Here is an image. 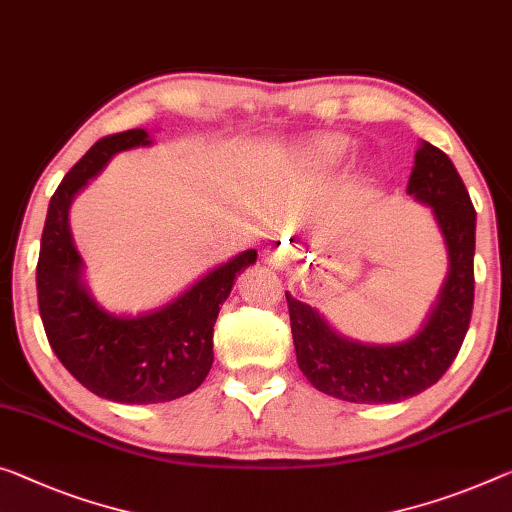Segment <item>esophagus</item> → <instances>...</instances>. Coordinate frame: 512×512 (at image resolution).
Instances as JSON below:
<instances>
[{
    "label": "esophagus",
    "mask_w": 512,
    "mask_h": 512,
    "mask_svg": "<svg viewBox=\"0 0 512 512\" xmlns=\"http://www.w3.org/2000/svg\"><path fill=\"white\" fill-rule=\"evenodd\" d=\"M265 261L270 263V265H279L283 261V251L281 249H270L265 254Z\"/></svg>",
    "instance_id": "1"
}]
</instances>
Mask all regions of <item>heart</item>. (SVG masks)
<instances>
[{
  "mask_svg": "<svg viewBox=\"0 0 512 512\" xmlns=\"http://www.w3.org/2000/svg\"><path fill=\"white\" fill-rule=\"evenodd\" d=\"M345 153H348V144H345V139L341 137L318 139L311 148V157L318 167H329V164L341 162Z\"/></svg>",
  "mask_w": 512,
  "mask_h": 512,
  "instance_id": "1",
  "label": "heart"
}]
</instances>
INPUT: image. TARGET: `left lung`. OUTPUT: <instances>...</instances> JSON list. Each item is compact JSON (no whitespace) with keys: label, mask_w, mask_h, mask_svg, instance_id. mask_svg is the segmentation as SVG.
<instances>
[{"label":"left lung","mask_w":512,"mask_h":512,"mask_svg":"<svg viewBox=\"0 0 512 512\" xmlns=\"http://www.w3.org/2000/svg\"><path fill=\"white\" fill-rule=\"evenodd\" d=\"M435 212L451 258L442 297L423 332L398 345H364L338 336L309 304L286 293L297 364L318 391L348 403H398L432 387L465 341L474 309L476 210L458 169L423 141L407 185Z\"/></svg>","instance_id":"left-lung-1"}]
</instances>
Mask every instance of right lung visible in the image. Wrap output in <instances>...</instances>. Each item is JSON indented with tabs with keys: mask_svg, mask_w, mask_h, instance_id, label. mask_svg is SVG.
Returning <instances> with one entry per match:
<instances>
[{
	"mask_svg": "<svg viewBox=\"0 0 512 512\" xmlns=\"http://www.w3.org/2000/svg\"><path fill=\"white\" fill-rule=\"evenodd\" d=\"M148 144V132L137 128L102 137L84 153L52 194L36 265L38 309L54 355L86 389L125 405L167 403L206 380L219 306L240 270L256 261L254 249L242 251L178 300L139 318L112 316L91 300L68 229L70 201L109 157Z\"/></svg>",
	"mask_w": 512,
	"mask_h": 512,
	"instance_id": "obj_1",
	"label": "right lung"
}]
</instances>
